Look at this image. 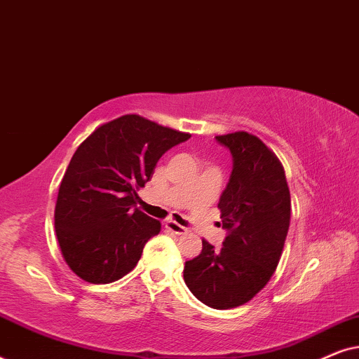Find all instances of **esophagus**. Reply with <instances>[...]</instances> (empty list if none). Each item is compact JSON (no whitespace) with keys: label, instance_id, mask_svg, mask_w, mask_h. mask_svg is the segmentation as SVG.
Wrapping results in <instances>:
<instances>
[{"label":"esophagus","instance_id":"esophagus-1","mask_svg":"<svg viewBox=\"0 0 359 359\" xmlns=\"http://www.w3.org/2000/svg\"><path fill=\"white\" fill-rule=\"evenodd\" d=\"M165 227L170 230V232H173L176 235H183L188 232V229L183 227V225H180L178 222H175V220H166L165 222Z\"/></svg>","mask_w":359,"mask_h":359}]
</instances>
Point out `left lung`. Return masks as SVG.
Segmentation results:
<instances>
[{
    "label": "left lung",
    "mask_w": 359,
    "mask_h": 359,
    "mask_svg": "<svg viewBox=\"0 0 359 359\" xmlns=\"http://www.w3.org/2000/svg\"><path fill=\"white\" fill-rule=\"evenodd\" d=\"M233 168L219 205L227 237L220 250L203 240V252L184 264V283L201 302L232 309L266 286L281 259L291 220V194L278 156L248 132L217 135Z\"/></svg>",
    "instance_id": "obj_1"
}]
</instances>
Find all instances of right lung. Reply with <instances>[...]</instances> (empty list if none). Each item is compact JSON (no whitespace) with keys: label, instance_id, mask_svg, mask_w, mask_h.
<instances>
[{"label":"right lung","instance_id":"add662e5","mask_svg":"<svg viewBox=\"0 0 359 359\" xmlns=\"http://www.w3.org/2000/svg\"><path fill=\"white\" fill-rule=\"evenodd\" d=\"M189 134L126 114L97 127L72 156L55 204V232L73 273L93 284L135 268L161 224L135 208L161 155Z\"/></svg>","mask_w":359,"mask_h":359}]
</instances>
